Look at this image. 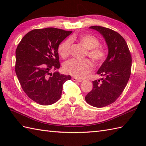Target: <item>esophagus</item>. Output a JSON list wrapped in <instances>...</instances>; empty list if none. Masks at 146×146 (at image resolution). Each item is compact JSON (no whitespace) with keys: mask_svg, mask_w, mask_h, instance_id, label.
I'll list each match as a JSON object with an SVG mask.
<instances>
[{"mask_svg":"<svg viewBox=\"0 0 146 146\" xmlns=\"http://www.w3.org/2000/svg\"><path fill=\"white\" fill-rule=\"evenodd\" d=\"M72 80H73V81H75V82H82V80H80V79L77 78H76V77H73Z\"/></svg>","mask_w":146,"mask_h":146,"instance_id":"1","label":"esophagus"}]
</instances>
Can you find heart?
<instances>
[{"mask_svg": "<svg viewBox=\"0 0 146 146\" xmlns=\"http://www.w3.org/2000/svg\"><path fill=\"white\" fill-rule=\"evenodd\" d=\"M79 40L88 49V56L95 62L100 63L105 60L106 53L103 48L99 47L100 41L96 37L90 35H85L80 37ZM71 45V39H67L59 46L58 52L62 58H66L69 55ZM93 68L92 63L87 59L83 60L71 59L63 64V70L65 72L79 78L86 77L93 70Z\"/></svg>", "mask_w": 146, "mask_h": 146, "instance_id": "obj_1", "label": "heart"}]
</instances>
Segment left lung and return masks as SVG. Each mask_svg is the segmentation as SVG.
Listing matches in <instances>:
<instances>
[{
    "label": "left lung",
    "instance_id": "obj_1",
    "mask_svg": "<svg viewBox=\"0 0 146 146\" xmlns=\"http://www.w3.org/2000/svg\"><path fill=\"white\" fill-rule=\"evenodd\" d=\"M89 28L103 36L108 48L106 60L97 71L102 78L93 82V89L85 98L88 104L100 108L112 104L122 94L131 76L132 58L126 41L119 33L102 26Z\"/></svg>",
    "mask_w": 146,
    "mask_h": 146
}]
</instances>
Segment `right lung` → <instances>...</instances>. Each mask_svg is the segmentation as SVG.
I'll return each mask as SVG.
<instances>
[{"mask_svg":"<svg viewBox=\"0 0 146 146\" xmlns=\"http://www.w3.org/2000/svg\"><path fill=\"white\" fill-rule=\"evenodd\" d=\"M72 31L48 27L34 29L21 39L15 51V73L24 92L42 105L60 98L64 83L71 79L51 70L60 68L58 48Z\"/></svg>","mask_w":146,"mask_h":146,"instance_id":"obj_1","label":"right lung"}]
</instances>
